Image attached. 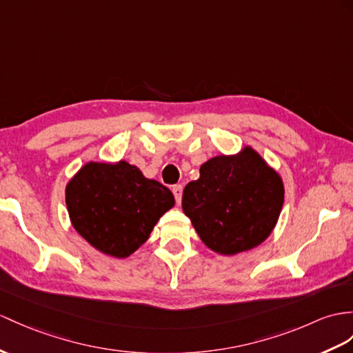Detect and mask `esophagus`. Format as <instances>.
I'll use <instances>...</instances> for the list:
<instances>
[{
  "mask_svg": "<svg viewBox=\"0 0 353 353\" xmlns=\"http://www.w3.org/2000/svg\"><path fill=\"white\" fill-rule=\"evenodd\" d=\"M172 193L175 196V201L176 203H181V197H183V185L181 184H176L172 187Z\"/></svg>",
  "mask_w": 353,
  "mask_h": 353,
  "instance_id": "obj_1",
  "label": "esophagus"
}]
</instances>
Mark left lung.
<instances>
[{"instance_id": "left-lung-1", "label": "left lung", "mask_w": 353, "mask_h": 353, "mask_svg": "<svg viewBox=\"0 0 353 353\" xmlns=\"http://www.w3.org/2000/svg\"><path fill=\"white\" fill-rule=\"evenodd\" d=\"M201 176L183 193V211L203 244L219 254H236L271 235L285 202L281 176L259 152L244 147L201 166Z\"/></svg>"}]
</instances>
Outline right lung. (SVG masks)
<instances>
[{
	"label": "right lung",
	"mask_w": 353,
	"mask_h": 353,
	"mask_svg": "<svg viewBox=\"0 0 353 353\" xmlns=\"http://www.w3.org/2000/svg\"><path fill=\"white\" fill-rule=\"evenodd\" d=\"M65 205L85 241L124 259L147 241L175 199L168 187L124 160L88 161L67 183Z\"/></svg>",
	"instance_id": "add662e5"
}]
</instances>
